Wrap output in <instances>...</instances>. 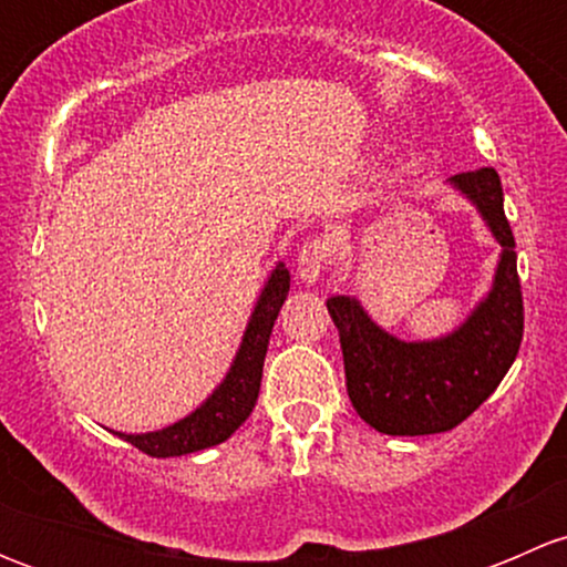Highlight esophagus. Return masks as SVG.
I'll return each mask as SVG.
<instances>
[{
	"instance_id": "esophagus-1",
	"label": "esophagus",
	"mask_w": 567,
	"mask_h": 567,
	"mask_svg": "<svg viewBox=\"0 0 567 567\" xmlns=\"http://www.w3.org/2000/svg\"><path fill=\"white\" fill-rule=\"evenodd\" d=\"M329 241L320 236H312L307 238L305 244H301L299 249V277L305 279L307 285L318 282L320 274L326 271V266H329Z\"/></svg>"
}]
</instances>
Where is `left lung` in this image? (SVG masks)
Instances as JSON below:
<instances>
[{"mask_svg": "<svg viewBox=\"0 0 567 567\" xmlns=\"http://www.w3.org/2000/svg\"><path fill=\"white\" fill-rule=\"evenodd\" d=\"M450 183L477 205L502 247L494 288L466 323L442 340L403 342L375 326L351 296L326 301L340 331L348 398L370 427L390 436L453 431L494 394L522 348L516 238L505 216L499 175L494 167H480Z\"/></svg>", "mask_w": 567, "mask_h": 567, "instance_id": "8db88e82", "label": "left lung"}]
</instances>
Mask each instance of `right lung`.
Here are the masks:
<instances>
[{"label": "right lung", "mask_w": 567, "mask_h": 567, "mask_svg": "<svg viewBox=\"0 0 567 567\" xmlns=\"http://www.w3.org/2000/svg\"><path fill=\"white\" fill-rule=\"evenodd\" d=\"M288 290L290 274L279 262L271 271V277H268L260 299H257L230 373L225 375V381L216 386V392L197 411H192V414L183 416L175 425L164 427V431L117 433V436L134 444L136 450H142L151 458H175V455L197 453V450H208L230 439L247 422V416L257 403L268 337H271L274 320L282 310Z\"/></svg>", "instance_id": "right-lung-1"}]
</instances>
